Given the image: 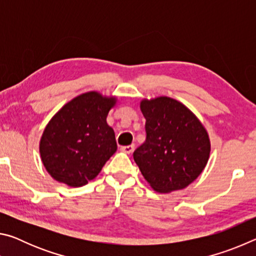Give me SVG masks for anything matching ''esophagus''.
<instances>
[{
    "instance_id": "1",
    "label": "esophagus",
    "mask_w": 256,
    "mask_h": 256,
    "mask_svg": "<svg viewBox=\"0 0 256 256\" xmlns=\"http://www.w3.org/2000/svg\"><path fill=\"white\" fill-rule=\"evenodd\" d=\"M134 148H136V146H134V144H131V146H122V151H124L125 154H132L133 151H134Z\"/></svg>"
}]
</instances>
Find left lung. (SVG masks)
I'll list each match as a JSON object with an SVG mask.
<instances>
[{
    "instance_id": "8db88e82",
    "label": "left lung",
    "mask_w": 256,
    "mask_h": 256,
    "mask_svg": "<svg viewBox=\"0 0 256 256\" xmlns=\"http://www.w3.org/2000/svg\"><path fill=\"white\" fill-rule=\"evenodd\" d=\"M146 141L133 152L156 192L170 193L193 183L210 157L209 134L196 114L170 97L142 99Z\"/></svg>"
}]
</instances>
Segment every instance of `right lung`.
I'll return each mask as SVG.
<instances>
[{"instance_id":"add662e5","label":"right lung","mask_w":256,"mask_h":256,"mask_svg":"<svg viewBox=\"0 0 256 256\" xmlns=\"http://www.w3.org/2000/svg\"><path fill=\"white\" fill-rule=\"evenodd\" d=\"M118 102L98 92L81 94L66 102L47 123L40 141V159L60 183L80 188L96 178L118 150L107 115Z\"/></svg>"}]
</instances>
